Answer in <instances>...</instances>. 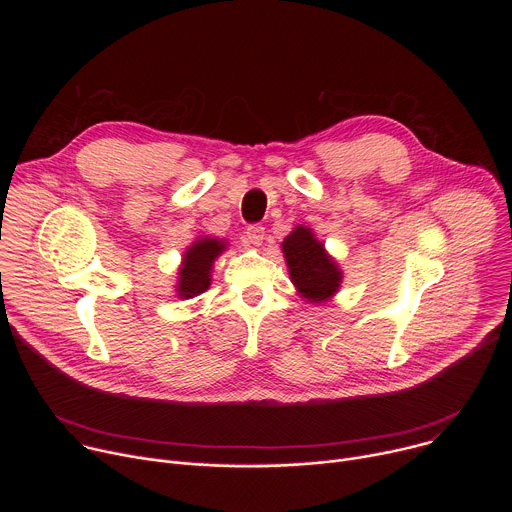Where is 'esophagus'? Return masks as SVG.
Listing matches in <instances>:
<instances>
[{"instance_id": "esophagus-1", "label": "esophagus", "mask_w": 512, "mask_h": 512, "mask_svg": "<svg viewBox=\"0 0 512 512\" xmlns=\"http://www.w3.org/2000/svg\"><path fill=\"white\" fill-rule=\"evenodd\" d=\"M265 239V227L261 225H251L247 227V243L253 245V247H259Z\"/></svg>"}]
</instances>
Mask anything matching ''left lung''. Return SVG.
<instances>
[{"label":"left lung","instance_id":"obj_1","mask_svg":"<svg viewBox=\"0 0 512 512\" xmlns=\"http://www.w3.org/2000/svg\"><path fill=\"white\" fill-rule=\"evenodd\" d=\"M283 255L291 281L308 302H324L336 294L342 273L326 255L324 245L306 227H298L283 241Z\"/></svg>","mask_w":512,"mask_h":512}]
</instances>
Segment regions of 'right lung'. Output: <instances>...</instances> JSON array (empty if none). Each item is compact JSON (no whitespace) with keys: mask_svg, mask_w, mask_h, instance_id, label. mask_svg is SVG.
Here are the masks:
<instances>
[{"mask_svg":"<svg viewBox=\"0 0 512 512\" xmlns=\"http://www.w3.org/2000/svg\"><path fill=\"white\" fill-rule=\"evenodd\" d=\"M223 251L225 245L216 239H200L186 251L178 279L180 298H194L204 294L210 285L212 261Z\"/></svg>","mask_w":512,"mask_h":512,"instance_id":"add662e5","label":"right lung"}]
</instances>
